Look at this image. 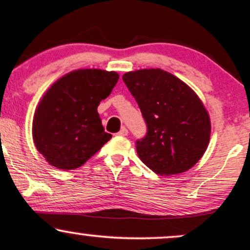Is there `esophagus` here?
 I'll list each match as a JSON object with an SVG mask.
<instances>
[{
  "instance_id": "esophagus-1",
  "label": "esophagus",
  "mask_w": 250,
  "mask_h": 250,
  "mask_svg": "<svg viewBox=\"0 0 250 250\" xmlns=\"http://www.w3.org/2000/svg\"><path fill=\"white\" fill-rule=\"evenodd\" d=\"M117 135H120V136H127V135H128V129L123 127L121 130H120L119 133H117Z\"/></svg>"
}]
</instances>
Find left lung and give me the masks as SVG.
<instances>
[{
    "label": "left lung",
    "instance_id": "8db88e82",
    "mask_svg": "<svg viewBox=\"0 0 250 250\" xmlns=\"http://www.w3.org/2000/svg\"><path fill=\"white\" fill-rule=\"evenodd\" d=\"M122 80L147 125L146 136L136 141L141 161L167 176L194 167L209 145L210 120L193 89L161 69L129 71Z\"/></svg>",
    "mask_w": 250,
    "mask_h": 250
}]
</instances>
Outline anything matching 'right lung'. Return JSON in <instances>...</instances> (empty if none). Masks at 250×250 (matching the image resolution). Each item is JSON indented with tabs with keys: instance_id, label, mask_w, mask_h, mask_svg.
<instances>
[{
	"instance_id": "obj_1",
	"label": "right lung",
	"mask_w": 250,
	"mask_h": 250,
	"mask_svg": "<svg viewBox=\"0 0 250 250\" xmlns=\"http://www.w3.org/2000/svg\"><path fill=\"white\" fill-rule=\"evenodd\" d=\"M119 77L115 71L79 69L48 89L34 115L33 139L49 165L62 170L81 167L111 139L97 107Z\"/></svg>"
}]
</instances>
